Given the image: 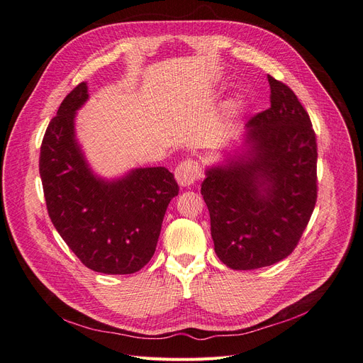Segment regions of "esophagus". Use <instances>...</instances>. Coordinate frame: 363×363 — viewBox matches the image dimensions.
Here are the masks:
<instances>
[{"label": "esophagus", "instance_id": "esophagus-1", "mask_svg": "<svg viewBox=\"0 0 363 363\" xmlns=\"http://www.w3.org/2000/svg\"><path fill=\"white\" fill-rule=\"evenodd\" d=\"M174 178L181 186H191L199 178H201V167L196 161L186 160L174 169Z\"/></svg>", "mask_w": 363, "mask_h": 363}]
</instances>
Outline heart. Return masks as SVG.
<instances>
[{"instance_id":"1","label":"heart","mask_w":363,"mask_h":363,"mask_svg":"<svg viewBox=\"0 0 363 363\" xmlns=\"http://www.w3.org/2000/svg\"><path fill=\"white\" fill-rule=\"evenodd\" d=\"M229 107H230L233 111H241V110H244V107H245V99H244L242 96H237L235 99H233V101L229 104Z\"/></svg>"}]
</instances>
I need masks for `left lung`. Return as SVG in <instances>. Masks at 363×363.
Segmentation results:
<instances>
[{"label": "left lung", "instance_id": "8db88e82", "mask_svg": "<svg viewBox=\"0 0 363 363\" xmlns=\"http://www.w3.org/2000/svg\"><path fill=\"white\" fill-rule=\"evenodd\" d=\"M272 107L205 169L201 193L218 259L232 270L273 265L294 250L317 201V140L306 110L268 75Z\"/></svg>", "mask_w": 363, "mask_h": 363}]
</instances>
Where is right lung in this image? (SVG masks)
<instances>
[{
  "mask_svg": "<svg viewBox=\"0 0 363 363\" xmlns=\"http://www.w3.org/2000/svg\"><path fill=\"white\" fill-rule=\"evenodd\" d=\"M87 101L84 81L46 128L39 160L46 208L87 268L133 274L154 256L162 218L179 186L166 167H135L116 178L93 170L75 131L77 113Z\"/></svg>",
  "mask_w": 363,
  "mask_h": 363,
  "instance_id": "add662e5",
  "label": "right lung"
}]
</instances>
